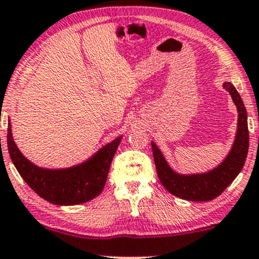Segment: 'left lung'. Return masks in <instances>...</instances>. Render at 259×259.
Listing matches in <instances>:
<instances>
[{
	"instance_id": "obj_1",
	"label": "left lung",
	"mask_w": 259,
	"mask_h": 259,
	"mask_svg": "<svg viewBox=\"0 0 259 259\" xmlns=\"http://www.w3.org/2000/svg\"><path fill=\"white\" fill-rule=\"evenodd\" d=\"M223 88L232 96L234 104L238 109V130L235 141L223 162L213 169L203 173L181 175L169 167L162 153L154 142H151L155 166L161 184L172 195L189 201H211L220 196L229 184L238 177L245 165L248 151L247 112L241 97L230 82H224Z\"/></svg>"
}]
</instances>
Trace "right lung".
<instances>
[{
    "label": "right lung",
    "mask_w": 259,
    "mask_h": 259,
    "mask_svg": "<svg viewBox=\"0 0 259 259\" xmlns=\"http://www.w3.org/2000/svg\"><path fill=\"white\" fill-rule=\"evenodd\" d=\"M122 137L100 148L90 159L68 168H44L27 160L15 144L8 118L7 144L9 156L25 183L42 199L60 206L80 205L102 193L112 157Z\"/></svg>",
    "instance_id": "add662e5"
}]
</instances>
